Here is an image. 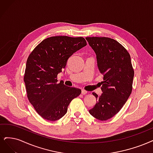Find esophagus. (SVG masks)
Instances as JSON below:
<instances>
[{"mask_svg": "<svg viewBox=\"0 0 153 153\" xmlns=\"http://www.w3.org/2000/svg\"><path fill=\"white\" fill-rule=\"evenodd\" d=\"M81 93L84 95V94H87V93H88V91H86V90H84V89H82Z\"/></svg>", "mask_w": 153, "mask_h": 153, "instance_id": "1", "label": "esophagus"}]
</instances>
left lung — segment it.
Listing matches in <instances>:
<instances>
[{
  "mask_svg": "<svg viewBox=\"0 0 153 153\" xmlns=\"http://www.w3.org/2000/svg\"><path fill=\"white\" fill-rule=\"evenodd\" d=\"M89 46L97 55L103 93L100 97L93 93L97 100L89 114L105 121L119 111L131 95L134 71L130 54L115 39L107 37H86Z\"/></svg>",
  "mask_w": 153,
  "mask_h": 153,
  "instance_id": "1",
  "label": "left lung"
}]
</instances>
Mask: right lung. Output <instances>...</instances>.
<instances>
[{
  "instance_id": "obj_1",
  "label": "right lung",
  "mask_w": 153,
  "mask_h": 153,
  "mask_svg": "<svg viewBox=\"0 0 153 153\" xmlns=\"http://www.w3.org/2000/svg\"><path fill=\"white\" fill-rule=\"evenodd\" d=\"M86 45L82 37L52 36L39 43L28 56L24 76L27 97L44 119H60L71 101L81 93L80 89L58 82L57 75L68 59Z\"/></svg>"
}]
</instances>
